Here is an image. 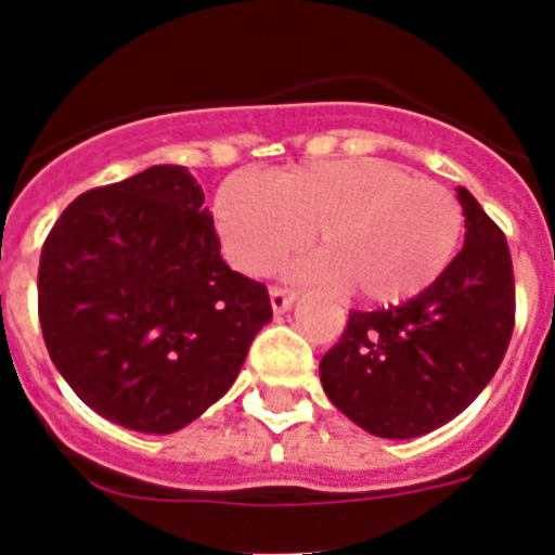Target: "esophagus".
I'll use <instances>...</instances> for the list:
<instances>
[{
	"label": "esophagus",
	"mask_w": 555,
	"mask_h": 555,
	"mask_svg": "<svg viewBox=\"0 0 555 555\" xmlns=\"http://www.w3.org/2000/svg\"><path fill=\"white\" fill-rule=\"evenodd\" d=\"M269 302H272V311L274 313H286L294 302V294L288 288L281 286H272L269 288Z\"/></svg>",
	"instance_id": "1"
}]
</instances>
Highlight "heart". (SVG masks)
Instances as JSON below:
<instances>
[{
  "label": "heart",
  "mask_w": 555,
  "mask_h": 555,
  "mask_svg": "<svg viewBox=\"0 0 555 555\" xmlns=\"http://www.w3.org/2000/svg\"><path fill=\"white\" fill-rule=\"evenodd\" d=\"M224 253L263 274L313 233L308 274L345 297L389 306L423 294L450 267L464 233L459 199L430 180L377 158L294 166L261 183L224 180L217 197Z\"/></svg>",
  "instance_id": "heart-1"
}]
</instances>
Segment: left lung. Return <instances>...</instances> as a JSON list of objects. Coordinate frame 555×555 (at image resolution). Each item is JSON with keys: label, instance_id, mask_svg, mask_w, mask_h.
<instances>
[{"label": "left lung", "instance_id": "1", "mask_svg": "<svg viewBox=\"0 0 555 555\" xmlns=\"http://www.w3.org/2000/svg\"><path fill=\"white\" fill-rule=\"evenodd\" d=\"M464 247L423 294L380 311H352L320 361L322 389L358 428L414 439L442 428L487 389L514 331L506 235L467 189Z\"/></svg>", "mask_w": 555, "mask_h": 555}]
</instances>
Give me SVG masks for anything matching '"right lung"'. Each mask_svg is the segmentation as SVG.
Masks as SVG:
<instances>
[{
    "instance_id": "right-lung-1",
    "label": "right lung",
    "mask_w": 555,
    "mask_h": 555,
    "mask_svg": "<svg viewBox=\"0 0 555 555\" xmlns=\"http://www.w3.org/2000/svg\"><path fill=\"white\" fill-rule=\"evenodd\" d=\"M185 166L91 189L49 230L38 320L49 358L88 409L141 434H175L233 386L269 292L219 255Z\"/></svg>"
}]
</instances>
